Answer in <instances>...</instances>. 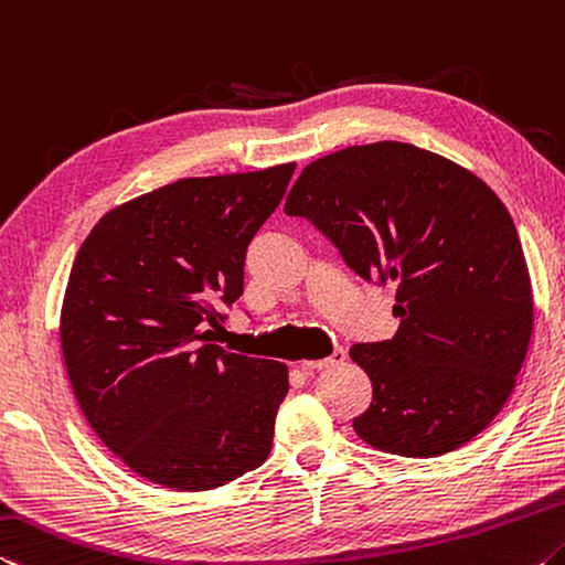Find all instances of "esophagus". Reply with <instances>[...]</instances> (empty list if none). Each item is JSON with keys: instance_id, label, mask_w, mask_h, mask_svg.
Wrapping results in <instances>:
<instances>
[{"instance_id": "obj_1", "label": "esophagus", "mask_w": 565, "mask_h": 565, "mask_svg": "<svg viewBox=\"0 0 565 565\" xmlns=\"http://www.w3.org/2000/svg\"><path fill=\"white\" fill-rule=\"evenodd\" d=\"M345 360V350L343 348H332V353L328 358H320V360H308V363H302V370H328L332 365H340Z\"/></svg>"}]
</instances>
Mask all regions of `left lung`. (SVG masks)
Wrapping results in <instances>:
<instances>
[{
    "label": "left lung",
    "mask_w": 565,
    "mask_h": 565,
    "mask_svg": "<svg viewBox=\"0 0 565 565\" xmlns=\"http://www.w3.org/2000/svg\"><path fill=\"white\" fill-rule=\"evenodd\" d=\"M285 215L320 230L365 282H395L391 340L355 343L373 383L353 428L377 450L436 458L476 438L529 353L533 295L495 192L405 142L348 147L308 164Z\"/></svg>",
    "instance_id": "1"
}]
</instances>
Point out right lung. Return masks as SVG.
Returning <instances> with one entry per match:
<instances>
[{
  "label": "right lung",
  "mask_w": 565,
  "mask_h": 565,
  "mask_svg": "<svg viewBox=\"0 0 565 565\" xmlns=\"http://www.w3.org/2000/svg\"><path fill=\"white\" fill-rule=\"evenodd\" d=\"M292 172L164 184L107 212L74 257L60 328L74 397L99 440L157 486L212 491L273 448L288 367L212 340Z\"/></svg>",
  "instance_id": "1"
}]
</instances>
